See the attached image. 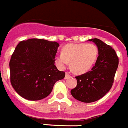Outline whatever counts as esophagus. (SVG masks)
Wrapping results in <instances>:
<instances>
[{"label": "esophagus", "instance_id": "34e87169", "mask_svg": "<svg viewBox=\"0 0 128 128\" xmlns=\"http://www.w3.org/2000/svg\"><path fill=\"white\" fill-rule=\"evenodd\" d=\"M71 77L70 74H68V73H66V75H65V79H68V78H70Z\"/></svg>", "mask_w": 128, "mask_h": 128}]
</instances>
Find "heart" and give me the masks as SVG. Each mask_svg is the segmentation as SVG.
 Listing matches in <instances>:
<instances>
[{"mask_svg": "<svg viewBox=\"0 0 128 128\" xmlns=\"http://www.w3.org/2000/svg\"><path fill=\"white\" fill-rule=\"evenodd\" d=\"M98 54L97 46L94 44L70 43L62 48V54L55 57L59 68L64 69L70 62L72 72L82 74L88 72L96 62Z\"/></svg>", "mask_w": 128, "mask_h": 128, "instance_id": "1", "label": "heart"}]
</instances>
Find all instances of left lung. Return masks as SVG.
<instances>
[{"label": "left lung", "mask_w": 128, "mask_h": 128, "mask_svg": "<svg viewBox=\"0 0 128 128\" xmlns=\"http://www.w3.org/2000/svg\"><path fill=\"white\" fill-rule=\"evenodd\" d=\"M98 49V56L91 71L76 76L77 86L70 92L78 101L90 103L100 100L111 89L118 66L115 50L98 38L89 39Z\"/></svg>", "instance_id": "8db88e82"}]
</instances>
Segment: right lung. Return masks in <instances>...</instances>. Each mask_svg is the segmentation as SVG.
Instances as JSON below:
<instances>
[{
	"label": "right lung",
	"instance_id": "right-lung-1",
	"mask_svg": "<svg viewBox=\"0 0 128 128\" xmlns=\"http://www.w3.org/2000/svg\"><path fill=\"white\" fill-rule=\"evenodd\" d=\"M58 46L56 42L37 38L18 43L9 66L11 84L20 96L32 101L43 99L65 77L54 64Z\"/></svg>",
	"mask_w": 128,
	"mask_h": 128
}]
</instances>
